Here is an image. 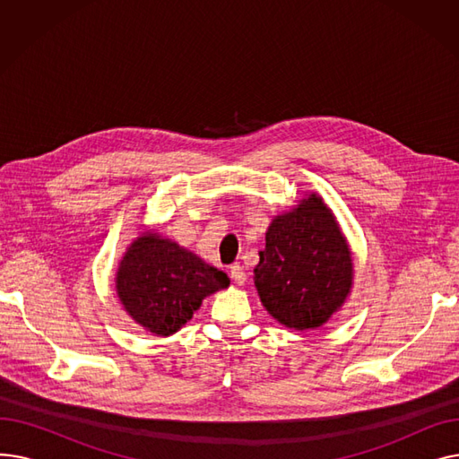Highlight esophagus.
Wrapping results in <instances>:
<instances>
[{"label":"esophagus","mask_w":459,"mask_h":459,"mask_svg":"<svg viewBox=\"0 0 459 459\" xmlns=\"http://www.w3.org/2000/svg\"><path fill=\"white\" fill-rule=\"evenodd\" d=\"M230 279L236 284L242 286L247 281V273H246V270L242 266H239V264H232V266H230Z\"/></svg>","instance_id":"34e87169"}]
</instances>
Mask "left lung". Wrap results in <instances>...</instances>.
Listing matches in <instances>:
<instances>
[{
  "label": "left lung",
  "instance_id": "1",
  "mask_svg": "<svg viewBox=\"0 0 459 459\" xmlns=\"http://www.w3.org/2000/svg\"><path fill=\"white\" fill-rule=\"evenodd\" d=\"M351 279L348 244L320 197L272 221L255 284L277 322L298 331L324 325L350 294Z\"/></svg>",
  "mask_w": 459,
  "mask_h": 459
}]
</instances>
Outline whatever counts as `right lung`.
I'll return each mask as SVG.
<instances>
[{
	"instance_id": "1",
	"label": "right lung",
	"mask_w": 459,
	"mask_h": 459,
	"mask_svg": "<svg viewBox=\"0 0 459 459\" xmlns=\"http://www.w3.org/2000/svg\"><path fill=\"white\" fill-rule=\"evenodd\" d=\"M225 286L223 272L156 234L137 238L117 272V292L126 312L160 336L177 333L206 296Z\"/></svg>"
}]
</instances>
